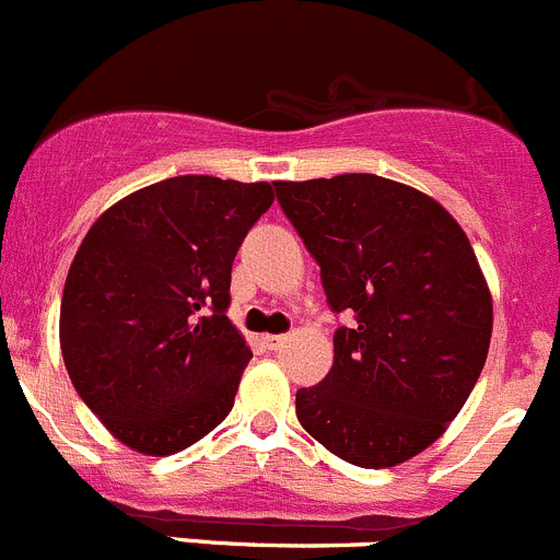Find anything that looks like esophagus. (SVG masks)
<instances>
[{
    "instance_id": "1",
    "label": "esophagus",
    "mask_w": 560,
    "mask_h": 560,
    "mask_svg": "<svg viewBox=\"0 0 560 560\" xmlns=\"http://www.w3.org/2000/svg\"><path fill=\"white\" fill-rule=\"evenodd\" d=\"M285 340H289V338H285V335H264V343L269 346V349H280V346H283Z\"/></svg>"
}]
</instances>
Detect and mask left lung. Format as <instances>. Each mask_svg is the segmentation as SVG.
I'll return each instance as SVG.
<instances>
[{
	"instance_id": "left-lung-1",
	"label": "left lung",
	"mask_w": 560,
	"mask_h": 560,
	"mask_svg": "<svg viewBox=\"0 0 560 560\" xmlns=\"http://www.w3.org/2000/svg\"><path fill=\"white\" fill-rule=\"evenodd\" d=\"M277 203L322 266L335 360L296 393L302 429L357 467L429 448L487 363L492 294L470 238L434 197L371 173L275 180Z\"/></svg>"
}]
</instances>
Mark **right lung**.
<instances>
[{"label":"right lung","mask_w":560,"mask_h":560,"mask_svg":"<svg viewBox=\"0 0 560 560\" xmlns=\"http://www.w3.org/2000/svg\"><path fill=\"white\" fill-rule=\"evenodd\" d=\"M271 203L266 180L175 175L109 206L79 244L62 360L82 401L137 454H178L233 409L253 351L225 316L231 269Z\"/></svg>","instance_id":"1"}]
</instances>
